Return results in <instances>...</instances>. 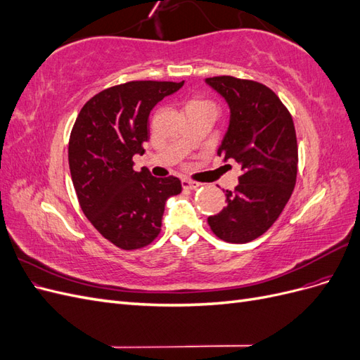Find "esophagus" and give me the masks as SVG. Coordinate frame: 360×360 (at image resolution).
Listing matches in <instances>:
<instances>
[{
	"label": "esophagus",
	"instance_id": "esophagus-1",
	"mask_svg": "<svg viewBox=\"0 0 360 360\" xmlns=\"http://www.w3.org/2000/svg\"><path fill=\"white\" fill-rule=\"evenodd\" d=\"M181 186L184 188V189H189V191H195V189H198L201 184L200 183H195V181H191V180H181Z\"/></svg>",
	"mask_w": 360,
	"mask_h": 360
}]
</instances>
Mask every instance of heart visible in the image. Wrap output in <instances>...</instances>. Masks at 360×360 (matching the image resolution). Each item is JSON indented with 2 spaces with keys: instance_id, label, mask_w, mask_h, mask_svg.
Returning a JSON list of instances; mask_svg holds the SVG:
<instances>
[{
  "instance_id": "heart-1",
  "label": "heart",
  "mask_w": 360,
  "mask_h": 360,
  "mask_svg": "<svg viewBox=\"0 0 360 360\" xmlns=\"http://www.w3.org/2000/svg\"><path fill=\"white\" fill-rule=\"evenodd\" d=\"M201 105H210L209 102H204V101H200V99H193L189 102L188 108H192V106H201Z\"/></svg>"
}]
</instances>
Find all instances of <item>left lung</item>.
Here are the masks:
<instances>
[{
	"mask_svg": "<svg viewBox=\"0 0 360 360\" xmlns=\"http://www.w3.org/2000/svg\"><path fill=\"white\" fill-rule=\"evenodd\" d=\"M230 108V123L217 155L242 169L226 207L209 222L228 243H248L274 225L288 202L297 176V139L292 118L269 86L233 76L207 78Z\"/></svg>",
	"mask_w": 360,
	"mask_h": 360,
	"instance_id": "obj_1",
	"label": "left lung"
}]
</instances>
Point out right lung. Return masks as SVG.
Segmentation results:
<instances>
[{
    "instance_id": "obj_1",
    "label": "right lung",
    "mask_w": 360,
    "mask_h": 360,
    "mask_svg": "<svg viewBox=\"0 0 360 360\" xmlns=\"http://www.w3.org/2000/svg\"><path fill=\"white\" fill-rule=\"evenodd\" d=\"M181 82L132 81L111 86L86 102L69 141V167L81 209L115 246L130 250L150 245L160 233L165 202L181 192L177 177L134 171L144 155L150 111Z\"/></svg>"
}]
</instances>
